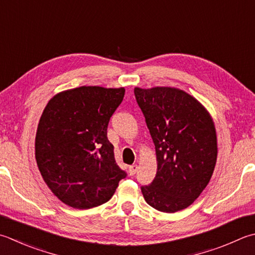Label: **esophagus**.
<instances>
[{
  "instance_id": "obj_1",
  "label": "esophagus",
  "mask_w": 255,
  "mask_h": 255,
  "mask_svg": "<svg viewBox=\"0 0 255 255\" xmlns=\"http://www.w3.org/2000/svg\"><path fill=\"white\" fill-rule=\"evenodd\" d=\"M137 169H138L137 164H132V166H129V174H130V176H133V174L137 172Z\"/></svg>"
}]
</instances>
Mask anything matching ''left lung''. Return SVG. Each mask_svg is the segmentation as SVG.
Segmentation results:
<instances>
[{
    "label": "left lung",
    "instance_id": "obj_1",
    "mask_svg": "<svg viewBox=\"0 0 255 255\" xmlns=\"http://www.w3.org/2000/svg\"><path fill=\"white\" fill-rule=\"evenodd\" d=\"M156 148L157 173L143 198L158 211L173 213L192 204L206 189L217 163L218 142L207 108L179 88L134 87Z\"/></svg>",
    "mask_w": 255,
    "mask_h": 255
}]
</instances>
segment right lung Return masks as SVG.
<instances>
[{"label": "right lung", "mask_w": 255, "mask_h": 255, "mask_svg": "<svg viewBox=\"0 0 255 255\" xmlns=\"http://www.w3.org/2000/svg\"><path fill=\"white\" fill-rule=\"evenodd\" d=\"M124 95V87L81 86L56 94L44 108L35 158L45 183L69 207L101 206L126 177L107 138L109 119Z\"/></svg>", "instance_id": "1"}]
</instances>
